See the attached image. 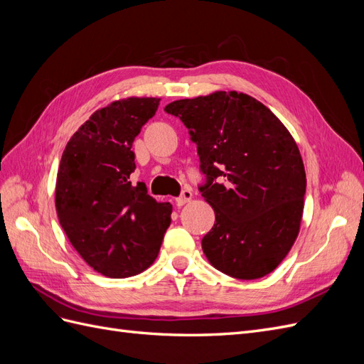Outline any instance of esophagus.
Instances as JSON below:
<instances>
[{
  "mask_svg": "<svg viewBox=\"0 0 364 364\" xmlns=\"http://www.w3.org/2000/svg\"><path fill=\"white\" fill-rule=\"evenodd\" d=\"M191 199H193V193L190 190H183L181 197H178V199H176V205L183 206V205L188 203Z\"/></svg>",
  "mask_w": 364,
  "mask_h": 364,
  "instance_id": "esophagus-1",
  "label": "esophagus"
}]
</instances>
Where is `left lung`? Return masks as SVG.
<instances>
[{
  "label": "left lung",
  "instance_id": "8db88e82",
  "mask_svg": "<svg viewBox=\"0 0 364 364\" xmlns=\"http://www.w3.org/2000/svg\"><path fill=\"white\" fill-rule=\"evenodd\" d=\"M165 112L190 130L208 178L200 193L215 213L202 240L208 261L237 279L272 273L294 245L304 214L305 168L289 129L237 91L182 98Z\"/></svg>",
  "mask_w": 364,
  "mask_h": 364
}]
</instances>
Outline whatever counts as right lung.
<instances>
[{"label": "right lung", "mask_w": 364, "mask_h": 364, "mask_svg": "<svg viewBox=\"0 0 364 364\" xmlns=\"http://www.w3.org/2000/svg\"><path fill=\"white\" fill-rule=\"evenodd\" d=\"M161 98H119L95 111L71 136L56 179V213L73 247L107 278H129L155 262L173 206L139 182L132 144Z\"/></svg>", "instance_id": "right-lung-1"}]
</instances>
